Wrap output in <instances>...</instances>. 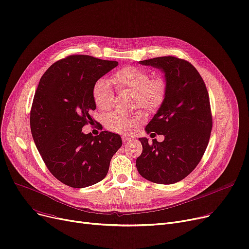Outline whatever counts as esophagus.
<instances>
[{"label": "esophagus", "instance_id": "obj_1", "mask_svg": "<svg viewBox=\"0 0 249 249\" xmlns=\"http://www.w3.org/2000/svg\"><path fill=\"white\" fill-rule=\"evenodd\" d=\"M132 138L131 137H128V136H123V142H132Z\"/></svg>", "mask_w": 249, "mask_h": 249}]
</instances>
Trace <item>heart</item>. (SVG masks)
<instances>
[{
  "instance_id": "1",
  "label": "heart",
  "mask_w": 249,
  "mask_h": 249,
  "mask_svg": "<svg viewBox=\"0 0 249 249\" xmlns=\"http://www.w3.org/2000/svg\"><path fill=\"white\" fill-rule=\"evenodd\" d=\"M112 83L119 90L133 92L134 104L142 106L148 111H154L163 103L167 83L164 78L156 77L150 79V73L139 67H124L117 71L112 78ZM93 102L101 111L109 110L113 105L114 91L111 83L105 78L96 81L92 89ZM144 114L140 111L133 113H122L113 111L105 118V125L114 132H129L142 122Z\"/></svg>"
}]
</instances>
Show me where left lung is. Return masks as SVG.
I'll list each match as a JSON object with an SVG mask.
<instances>
[{
	"label": "left lung",
	"mask_w": 249,
	"mask_h": 249,
	"mask_svg": "<svg viewBox=\"0 0 249 249\" xmlns=\"http://www.w3.org/2000/svg\"><path fill=\"white\" fill-rule=\"evenodd\" d=\"M164 73L165 99L145 127V132L164 135L161 142L139 138L142 154L136 168L144 179L173 184L196 169L208 146L212 131L209 93L198 71L187 61L159 57L139 61Z\"/></svg>",
	"instance_id": "1"
}]
</instances>
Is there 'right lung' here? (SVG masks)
Wrapping results in <instances>:
<instances>
[{"mask_svg":"<svg viewBox=\"0 0 249 249\" xmlns=\"http://www.w3.org/2000/svg\"><path fill=\"white\" fill-rule=\"evenodd\" d=\"M117 66L116 61L75 55L53 63L39 80L30 112L31 134L50 172L70 187L102 181L122 145L121 136L113 132H82L96 107L94 83Z\"/></svg>","mask_w":249,"mask_h":249,"instance_id":"obj_1","label":"right lung"}]
</instances>
